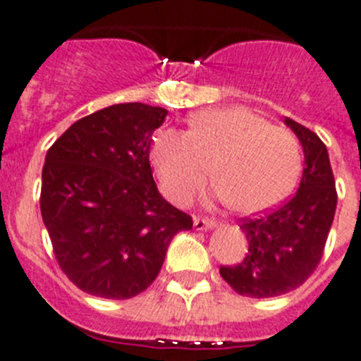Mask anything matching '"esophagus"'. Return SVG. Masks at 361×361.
<instances>
[{"instance_id":"1","label":"esophagus","mask_w":361,"mask_h":361,"mask_svg":"<svg viewBox=\"0 0 361 361\" xmlns=\"http://www.w3.org/2000/svg\"><path fill=\"white\" fill-rule=\"evenodd\" d=\"M218 225L216 219L209 218H194V228L196 231H207V228H214Z\"/></svg>"}]
</instances>
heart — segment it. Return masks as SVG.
Here are the masks:
<instances>
[{"label": "heart", "mask_w": 361, "mask_h": 361, "mask_svg": "<svg viewBox=\"0 0 361 361\" xmlns=\"http://www.w3.org/2000/svg\"><path fill=\"white\" fill-rule=\"evenodd\" d=\"M150 161L163 194L187 205L209 178L218 196L240 214H256L283 202L302 171L296 136L245 106L194 112L189 130L159 128Z\"/></svg>", "instance_id": "1"}]
</instances>
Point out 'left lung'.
<instances>
[{
  "label": "left lung",
  "mask_w": 361,
  "mask_h": 361,
  "mask_svg": "<svg viewBox=\"0 0 361 361\" xmlns=\"http://www.w3.org/2000/svg\"><path fill=\"white\" fill-rule=\"evenodd\" d=\"M305 154V167L289 202L258 218L240 219L249 252L238 265H221L219 274L238 294L272 298L290 293L316 271L336 212L327 147L311 128L285 118Z\"/></svg>",
  "instance_id": "left-lung-1"
}]
</instances>
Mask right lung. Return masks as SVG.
<instances>
[{
    "mask_svg": "<svg viewBox=\"0 0 361 361\" xmlns=\"http://www.w3.org/2000/svg\"><path fill=\"white\" fill-rule=\"evenodd\" d=\"M169 112L118 103L85 116L47 152L42 218L61 271L83 293L127 300L156 280L169 243L192 218L152 178V133Z\"/></svg>",
    "mask_w": 361,
    "mask_h": 361,
    "instance_id": "1",
    "label": "right lung"
}]
</instances>
